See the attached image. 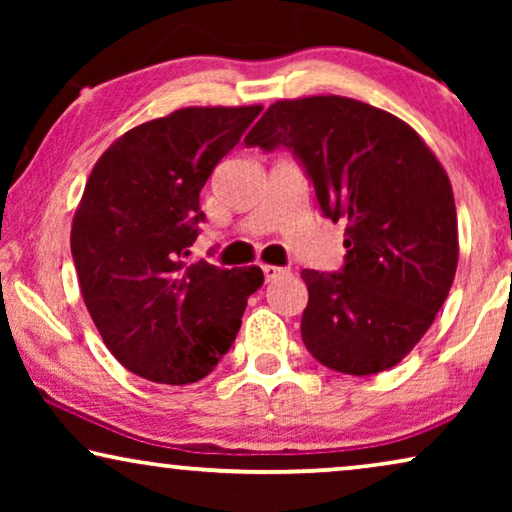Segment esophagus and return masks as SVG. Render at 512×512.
<instances>
[{"instance_id": "34e87169", "label": "esophagus", "mask_w": 512, "mask_h": 512, "mask_svg": "<svg viewBox=\"0 0 512 512\" xmlns=\"http://www.w3.org/2000/svg\"><path fill=\"white\" fill-rule=\"evenodd\" d=\"M263 275H265V282H272V279L282 277V275H289V270L286 268H279V265H270V263H263Z\"/></svg>"}]
</instances>
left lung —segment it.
Wrapping results in <instances>:
<instances>
[{
  "mask_svg": "<svg viewBox=\"0 0 512 512\" xmlns=\"http://www.w3.org/2000/svg\"><path fill=\"white\" fill-rule=\"evenodd\" d=\"M244 144L289 146L321 212L347 221L342 272H300L310 354L345 375L401 363L443 307L459 263L457 207L436 153L398 116L340 95L277 100Z\"/></svg>",
  "mask_w": 512,
  "mask_h": 512,
  "instance_id": "obj_1",
  "label": "left lung"
}]
</instances>
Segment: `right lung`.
Listing matches in <instances>:
<instances>
[{"label":"right lung","instance_id":"1","mask_svg":"<svg viewBox=\"0 0 512 512\" xmlns=\"http://www.w3.org/2000/svg\"><path fill=\"white\" fill-rule=\"evenodd\" d=\"M186 107L116 139L97 160L72 221L83 303L104 345L130 373L191 384L214 370L242 326L263 272L188 263L200 191L261 114Z\"/></svg>","mask_w":512,"mask_h":512}]
</instances>
